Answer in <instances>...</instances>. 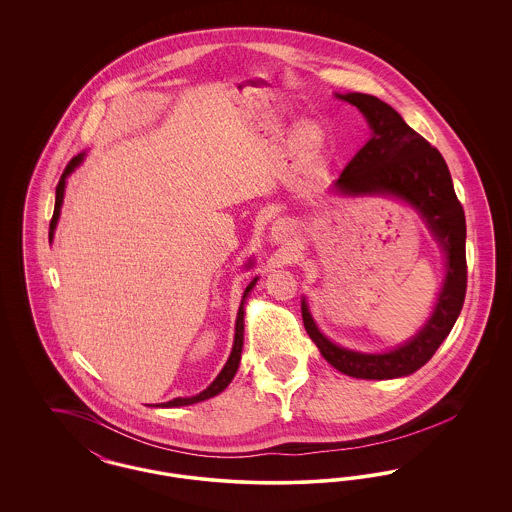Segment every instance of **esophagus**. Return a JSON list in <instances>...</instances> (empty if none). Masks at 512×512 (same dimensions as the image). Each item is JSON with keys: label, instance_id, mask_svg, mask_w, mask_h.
<instances>
[{"label": "esophagus", "instance_id": "esophagus-1", "mask_svg": "<svg viewBox=\"0 0 512 512\" xmlns=\"http://www.w3.org/2000/svg\"><path fill=\"white\" fill-rule=\"evenodd\" d=\"M293 234L292 220L280 219L276 220L270 228V238L274 244H282L286 240H290V236Z\"/></svg>", "mask_w": 512, "mask_h": 512}]
</instances>
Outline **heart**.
<instances>
[{
    "mask_svg": "<svg viewBox=\"0 0 512 512\" xmlns=\"http://www.w3.org/2000/svg\"><path fill=\"white\" fill-rule=\"evenodd\" d=\"M324 144H326V136H324V130L318 126L317 122H305V124L299 126L297 147H299L303 157H307V159L317 157Z\"/></svg>",
    "mask_w": 512,
    "mask_h": 512,
    "instance_id": "b5f03b06",
    "label": "heart"
}]
</instances>
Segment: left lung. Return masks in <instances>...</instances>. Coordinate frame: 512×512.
I'll return each mask as SVG.
<instances>
[{"mask_svg": "<svg viewBox=\"0 0 512 512\" xmlns=\"http://www.w3.org/2000/svg\"><path fill=\"white\" fill-rule=\"evenodd\" d=\"M338 98L365 115L372 138L343 169L336 188L343 194H391L409 201L447 253V276L434 315L413 340L390 353L366 355L334 345L318 332L305 301L301 305L305 330L330 365L353 378L390 380L426 365L461 315L466 295L463 205L441 153L414 132L393 107L368 94Z\"/></svg>", "mask_w": 512, "mask_h": 512, "instance_id": "8db88e82", "label": "left lung"}]
</instances>
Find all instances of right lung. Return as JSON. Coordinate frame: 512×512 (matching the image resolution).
<instances>
[{
	"label": "right lung",
	"instance_id": "1",
	"mask_svg": "<svg viewBox=\"0 0 512 512\" xmlns=\"http://www.w3.org/2000/svg\"><path fill=\"white\" fill-rule=\"evenodd\" d=\"M82 159H84V153H78V155H74L73 159L69 161V165L65 167V171L61 174V180H59V184H57V188H55V207H53V217L49 220V240H51V236H53V230H55V226H57V219H59V213H61V205H63V194H65V180H67V176L71 174V172L82 163ZM255 282H257V278H253L251 280V284L245 288L244 299H242V305H240V311H238V318H236V336H234V347H232V353H230V357H228V361H226V365L224 368L220 370L219 376L215 378V382L207 388V390L201 391V393H197L194 397H176V399H172L169 403H163L161 407H184V405H194V403H199V401H205V399H209V397H215L217 393L224 390L230 382H232V378H234V374H236V370H238V365H240V357H242V347H244V303L245 297H247V293L253 290V286H255Z\"/></svg>",
	"mask_w": 512,
	"mask_h": 512
}]
</instances>
